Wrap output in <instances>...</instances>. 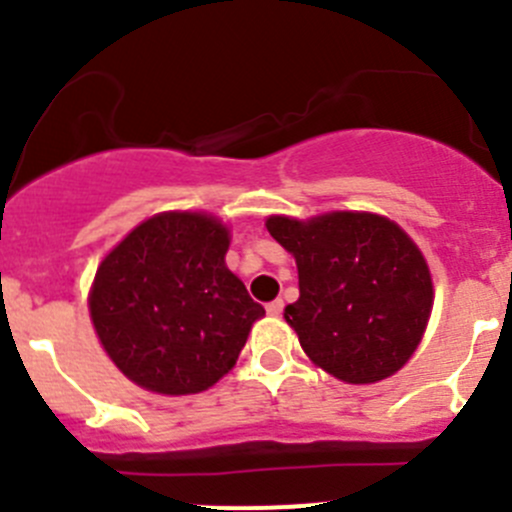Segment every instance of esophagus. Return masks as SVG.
<instances>
[{"mask_svg":"<svg viewBox=\"0 0 512 512\" xmlns=\"http://www.w3.org/2000/svg\"><path fill=\"white\" fill-rule=\"evenodd\" d=\"M266 311H269L271 316H279L281 311H284V301L274 299V301H271V304H266Z\"/></svg>","mask_w":512,"mask_h":512,"instance_id":"obj_1","label":"esophagus"}]
</instances>
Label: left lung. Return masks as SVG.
<instances>
[{"label":"left lung","mask_w":512,"mask_h":512,"mask_svg":"<svg viewBox=\"0 0 512 512\" xmlns=\"http://www.w3.org/2000/svg\"><path fill=\"white\" fill-rule=\"evenodd\" d=\"M266 228L294 253L299 301L284 316L311 362L349 384H369L412 357L430 319L432 279L397 223L326 213L306 223L271 216Z\"/></svg>","instance_id":"obj_1"}]
</instances>
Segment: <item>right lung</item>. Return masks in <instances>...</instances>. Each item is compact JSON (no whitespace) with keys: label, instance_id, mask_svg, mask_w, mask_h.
I'll return each instance as SVG.
<instances>
[{"label":"right lung","instance_id":"add662e5","mask_svg":"<svg viewBox=\"0 0 512 512\" xmlns=\"http://www.w3.org/2000/svg\"><path fill=\"white\" fill-rule=\"evenodd\" d=\"M226 251L216 218L163 213L107 253L90 314L125 377L158 394H196L236 364L266 311L226 269Z\"/></svg>","mask_w":512,"mask_h":512}]
</instances>
